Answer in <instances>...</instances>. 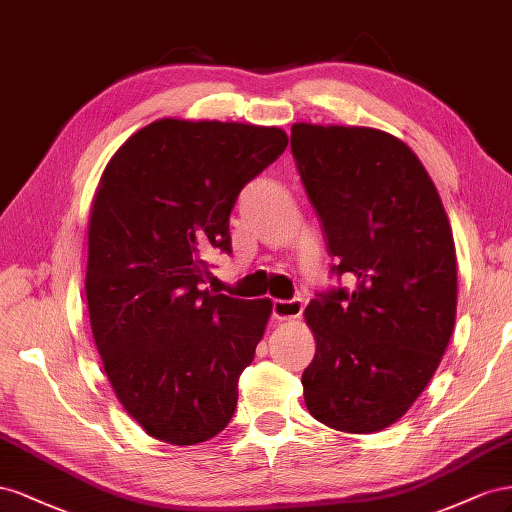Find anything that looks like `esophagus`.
I'll return each instance as SVG.
<instances>
[{"mask_svg":"<svg viewBox=\"0 0 512 512\" xmlns=\"http://www.w3.org/2000/svg\"><path fill=\"white\" fill-rule=\"evenodd\" d=\"M302 300L300 298H294V300H274L272 302V315L276 319H298L302 315Z\"/></svg>","mask_w":512,"mask_h":512,"instance_id":"1","label":"esophagus"}]
</instances>
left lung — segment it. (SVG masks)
<instances>
[{
	"label": "left lung",
	"instance_id": "left-lung-1",
	"mask_svg": "<svg viewBox=\"0 0 512 512\" xmlns=\"http://www.w3.org/2000/svg\"><path fill=\"white\" fill-rule=\"evenodd\" d=\"M291 154L339 261L330 272L354 281L306 306L304 403L337 431H382L427 388L455 328L448 216L418 156L384 130L294 124Z\"/></svg>",
	"mask_w": 512,
	"mask_h": 512
}]
</instances>
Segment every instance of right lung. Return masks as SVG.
Masks as SVG:
<instances>
[{
	"label": "right lung",
	"instance_id": "1",
	"mask_svg": "<svg viewBox=\"0 0 512 512\" xmlns=\"http://www.w3.org/2000/svg\"><path fill=\"white\" fill-rule=\"evenodd\" d=\"M287 143L276 126L165 118L102 173L87 233L90 324L115 397L160 442H206L236 412L272 302L203 283L210 257L231 253L240 191Z\"/></svg>",
	"mask_w": 512,
	"mask_h": 512
}]
</instances>
